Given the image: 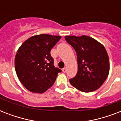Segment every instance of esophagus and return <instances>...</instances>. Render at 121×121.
I'll return each instance as SVG.
<instances>
[{"instance_id":"obj_1","label":"esophagus","mask_w":121,"mask_h":121,"mask_svg":"<svg viewBox=\"0 0 121 121\" xmlns=\"http://www.w3.org/2000/svg\"><path fill=\"white\" fill-rule=\"evenodd\" d=\"M62 71H63V72H64V73H65V72H66V68H63V69H62Z\"/></svg>"}]
</instances>
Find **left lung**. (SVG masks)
I'll list each match as a JSON object with an SVG mask.
<instances>
[{"label": "left lung", "instance_id": "8db88e82", "mask_svg": "<svg viewBox=\"0 0 121 121\" xmlns=\"http://www.w3.org/2000/svg\"><path fill=\"white\" fill-rule=\"evenodd\" d=\"M65 38L77 56V73L69 80L70 83L82 92L95 91L103 84L109 75V56L105 48L87 36H66Z\"/></svg>", "mask_w": 121, "mask_h": 121}]
</instances>
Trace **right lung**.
<instances>
[{"mask_svg": "<svg viewBox=\"0 0 121 121\" xmlns=\"http://www.w3.org/2000/svg\"><path fill=\"white\" fill-rule=\"evenodd\" d=\"M61 36L36 35L26 41L18 49L15 68L19 79L27 90L43 93L52 86L61 70L54 66L50 51Z\"/></svg>", "mask_w": 121, "mask_h": 121, "instance_id": "right-lung-1", "label": "right lung"}]
</instances>
